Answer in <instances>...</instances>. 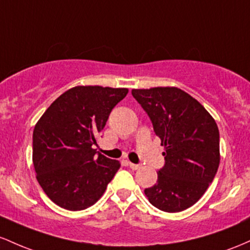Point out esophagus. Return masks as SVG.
Instances as JSON below:
<instances>
[{"instance_id": "esophagus-1", "label": "esophagus", "mask_w": 250, "mask_h": 250, "mask_svg": "<svg viewBox=\"0 0 250 250\" xmlns=\"http://www.w3.org/2000/svg\"><path fill=\"white\" fill-rule=\"evenodd\" d=\"M128 167H130L132 170H138L140 167V165L139 164H134V163L130 162V163H128Z\"/></svg>"}]
</instances>
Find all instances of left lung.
<instances>
[{
	"mask_svg": "<svg viewBox=\"0 0 250 250\" xmlns=\"http://www.w3.org/2000/svg\"><path fill=\"white\" fill-rule=\"evenodd\" d=\"M164 146L165 164L153 187L144 190L153 207L183 211L207 191L220 165V132L214 118L177 87L132 89Z\"/></svg>",
	"mask_w": 250,
	"mask_h": 250,
	"instance_id": "obj_1",
	"label": "left lung"
}]
</instances>
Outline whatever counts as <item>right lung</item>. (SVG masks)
Returning <instances> with one entry per match:
<instances>
[{
	"label": "right lung",
	"mask_w": 250,
	"mask_h": 250,
	"mask_svg": "<svg viewBox=\"0 0 250 250\" xmlns=\"http://www.w3.org/2000/svg\"><path fill=\"white\" fill-rule=\"evenodd\" d=\"M127 88L77 86L42 114L33 132V164L46 195L61 208L83 210L99 200L119 170L118 161L98 153L102 132Z\"/></svg>",
	"instance_id": "right-lung-1"
}]
</instances>
